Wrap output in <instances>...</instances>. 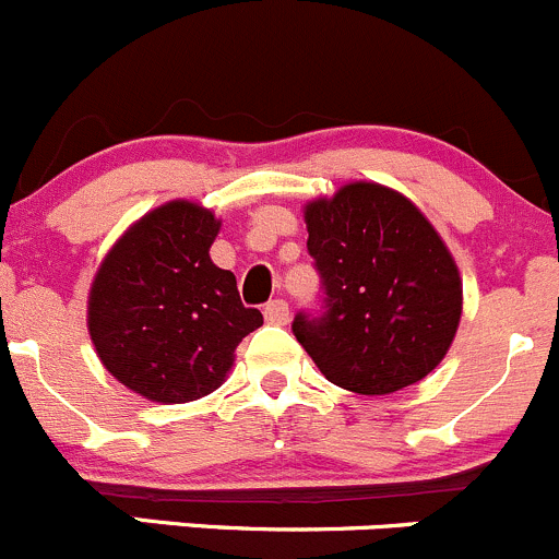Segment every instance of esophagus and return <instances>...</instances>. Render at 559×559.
<instances>
[{"label":"esophagus","mask_w":559,"mask_h":559,"mask_svg":"<svg viewBox=\"0 0 559 559\" xmlns=\"http://www.w3.org/2000/svg\"><path fill=\"white\" fill-rule=\"evenodd\" d=\"M263 314H266V320L272 325H285L287 318H290V309H287V301L274 298V301H269L266 307H263Z\"/></svg>","instance_id":"esophagus-1"}]
</instances>
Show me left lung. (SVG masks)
Instances as JSON below:
<instances>
[{"label":"left lung","instance_id":"obj_1","mask_svg":"<svg viewBox=\"0 0 559 559\" xmlns=\"http://www.w3.org/2000/svg\"><path fill=\"white\" fill-rule=\"evenodd\" d=\"M304 219L323 307L298 312L293 334L325 380L380 396L427 378L462 318L460 269L438 230L372 181L307 203Z\"/></svg>","mask_w":559,"mask_h":559}]
</instances>
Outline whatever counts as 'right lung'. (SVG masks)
<instances>
[{
  "label": "right lung",
  "mask_w": 559,
  "mask_h": 559,
  "mask_svg": "<svg viewBox=\"0 0 559 559\" xmlns=\"http://www.w3.org/2000/svg\"><path fill=\"white\" fill-rule=\"evenodd\" d=\"M219 219L170 201L138 219L105 255L90 293V336L103 367L143 400L179 405L219 389L234 353L263 325L234 272L209 247Z\"/></svg>",
  "instance_id": "1"
}]
</instances>
